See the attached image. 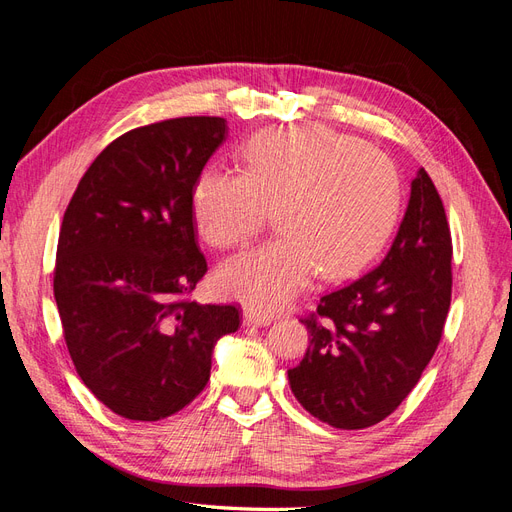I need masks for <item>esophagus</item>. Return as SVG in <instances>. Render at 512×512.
I'll use <instances>...</instances> for the list:
<instances>
[{"label": "esophagus", "instance_id": "obj_1", "mask_svg": "<svg viewBox=\"0 0 512 512\" xmlns=\"http://www.w3.org/2000/svg\"><path fill=\"white\" fill-rule=\"evenodd\" d=\"M271 320H273V316L256 312V309H250V307L243 312V322L247 324V327H267V324H271Z\"/></svg>", "mask_w": 512, "mask_h": 512}]
</instances>
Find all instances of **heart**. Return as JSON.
Listing matches in <instances>:
<instances>
[{"label":"heart","instance_id":"1","mask_svg":"<svg viewBox=\"0 0 512 512\" xmlns=\"http://www.w3.org/2000/svg\"><path fill=\"white\" fill-rule=\"evenodd\" d=\"M243 173L218 164L194 179V224L213 247L254 239L277 209L280 237L224 262V297L271 312L322 277L365 267L389 239L401 179L384 151L320 126L267 130L243 151Z\"/></svg>","mask_w":512,"mask_h":512}]
</instances>
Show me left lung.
Listing matches in <instances>:
<instances>
[{"label":"left lung","mask_w":512,"mask_h":512,"mask_svg":"<svg viewBox=\"0 0 512 512\" xmlns=\"http://www.w3.org/2000/svg\"><path fill=\"white\" fill-rule=\"evenodd\" d=\"M451 258L442 198L421 168L386 258L301 318L312 339L288 380L309 414L337 429H365L397 410L442 339Z\"/></svg>","instance_id":"left-lung-1"}]
</instances>
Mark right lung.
Segmentation results:
<instances>
[{
  "instance_id": "right-lung-1",
  "label": "right lung",
  "mask_w": 512,
  "mask_h": 512,
  "mask_svg": "<svg viewBox=\"0 0 512 512\" xmlns=\"http://www.w3.org/2000/svg\"><path fill=\"white\" fill-rule=\"evenodd\" d=\"M228 134L222 117L134 128L91 162L64 213L53 292L87 389L130 421H160L205 389L237 305L190 299L207 273L190 192Z\"/></svg>"
}]
</instances>
